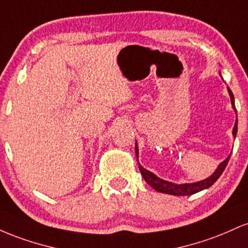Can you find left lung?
<instances>
[{
	"instance_id": "left-lung-1",
	"label": "left lung",
	"mask_w": 248,
	"mask_h": 248,
	"mask_svg": "<svg viewBox=\"0 0 248 248\" xmlns=\"http://www.w3.org/2000/svg\"><path fill=\"white\" fill-rule=\"evenodd\" d=\"M219 76L221 77L220 72H219ZM227 91H229L230 98H231L232 108L235 110V112H237V109H235V106H234V96H233L232 91L230 90L229 87H227ZM237 132H238V118H237V120H235L234 127H233V130H232V135L234 139H235V136H237ZM135 154H136V158H138L139 157L138 142H135ZM230 157H231V155L227 156V157L225 158V160L221 162L220 164H219V166L217 167V169H216V171L213 172L210 177L203 179V181L195 182V183L176 184V183H172V182L164 181V179L157 177L155 173L149 171V170L144 169V168L142 167L140 163H139V169H140L141 175H142V177L144 178V181H146L147 183L153 187V189H155L156 191L162 192V193H168V195H173V196H189V195H193V193H196V192L202 191V190H205V189H207V187L213 186V183H215V182L217 181L219 177H220L221 173H223L225 168H226V166H227V163H229Z\"/></svg>"
}]
</instances>
